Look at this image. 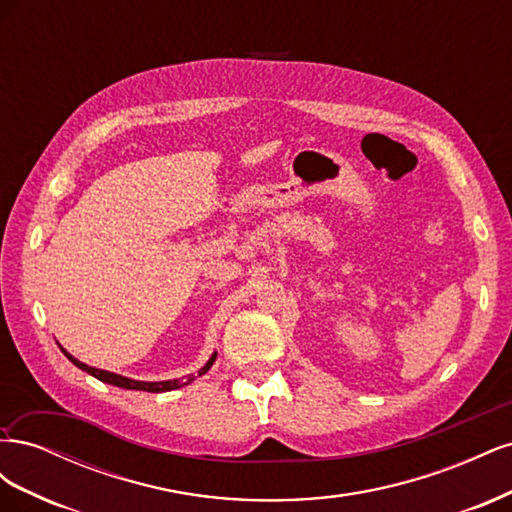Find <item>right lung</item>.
<instances>
[{"mask_svg": "<svg viewBox=\"0 0 512 512\" xmlns=\"http://www.w3.org/2000/svg\"><path fill=\"white\" fill-rule=\"evenodd\" d=\"M61 348V346H59ZM61 352H64L68 359L79 367L83 371H87L89 376L98 378L100 382H106V384H113V386H119V389H128V391H147V393H166V391H175V389H181V386L190 384L192 380H196L194 374L185 376V378H175V380H162V382H143V380H132V378H126V376H119V374H113V371H106V369H98V367H89L87 363H81L79 359H74V356L61 348ZM215 356H218V352H213L209 356V361L198 369V376H205L207 371L211 369V365L215 363Z\"/></svg>", "mask_w": 512, "mask_h": 512, "instance_id": "right-lung-1", "label": "right lung"}]
</instances>
